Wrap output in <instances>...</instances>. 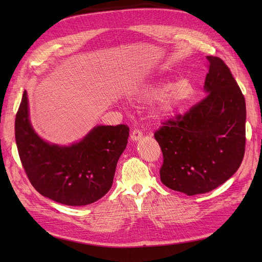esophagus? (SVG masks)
<instances>
[{"label":"esophagus","instance_id":"34e87169","mask_svg":"<svg viewBox=\"0 0 262 262\" xmlns=\"http://www.w3.org/2000/svg\"><path fill=\"white\" fill-rule=\"evenodd\" d=\"M141 138H142V132L140 129H138V128L133 129V132L130 134V139L133 141H137V140H139Z\"/></svg>","mask_w":262,"mask_h":262}]
</instances>
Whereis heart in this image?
Returning a JSON list of instances; mask_svg holds the SVG:
<instances>
[{"mask_svg": "<svg viewBox=\"0 0 262 262\" xmlns=\"http://www.w3.org/2000/svg\"><path fill=\"white\" fill-rule=\"evenodd\" d=\"M164 90V85L158 84L154 86H148L146 87L142 94L145 96L146 99L149 100H155L158 99L159 96L162 94V91ZM192 87L191 84L186 80L182 79L178 80L175 84L171 85L164 93L162 94L160 99V112L161 113H170L172 110L185 102L191 94Z\"/></svg>", "mask_w": 262, "mask_h": 262, "instance_id": "1", "label": "heart"}]
</instances>
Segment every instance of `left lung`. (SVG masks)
I'll list each match as a JSON object with an SVG mask.
<instances>
[{
    "mask_svg": "<svg viewBox=\"0 0 262 262\" xmlns=\"http://www.w3.org/2000/svg\"><path fill=\"white\" fill-rule=\"evenodd\" d=\"M205 98L154 133L163 156L161 183L187 195L206 193L239 169L245 152V100L229 68L207 56Z\"/></svg>",
    "mask_w": 262,
    "mask_h": 262,
    "instance_id": "8db88e82",
    "label": "left lung"
}]
</instances>
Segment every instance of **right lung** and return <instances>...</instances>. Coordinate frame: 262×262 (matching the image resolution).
I'll use <instances>...</instances> for the list:
<instances>
[{
  "instance_id": "obj_1",
  "label": "right lung",
  "mask_w": 262,
  "mask_h": 262,
  "mask_svg": "<svg viewBox=\"0 0 262 262\" xmlns=\"http://www.w3.org/2000/svg\"><path fill=\"white\" fill-rule=\"evenodd\" d=\"M15 135L24 171L39 193L63 205L84 206L100 200L112 188L129 127L125 124L96 126L71 146L50 144L31 126L24 91Z\"/></svg>"
}]
</instances>
